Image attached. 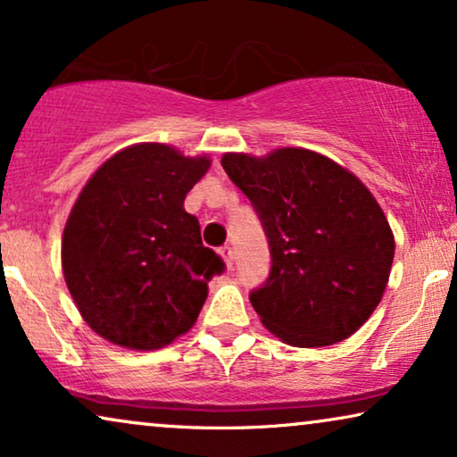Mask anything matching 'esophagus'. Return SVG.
Returning a JSON list of instances; mask_svg holds the SVG:
<instances>
[{
  "label": "esophagus",
  "instance_id": "34e87169",
  "mask_svg": "<svg viewBox=\"0 0 457 457\" xmlns=\"http://www.w3.org/2000/svg\"><path fill=\"white\" fill-rule=\"evenodd\" d=\"M218 253L222 255V260L227 262V266H228V268H233V264H235V253H233V247H230V245H222L220 249H218Z\"/></svg>",
  "mask_w": 457,
  "mask_h": 457
}]
</instances>
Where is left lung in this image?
Wrapping results in <instances>:
<instances>
[{
    "instance_id": "left-lung-1",
    "label": "left lung",
    "mask_w": 457,
    "mask_h": 457,
    "mask_svg": "<svg viewBox=\"0 0 457 457\" xmlns=\"http://www.w3.org/2000/svg\"><path fill=\"white\" fill-rule=\"evenodd\" d=\"M222 168L252 202L270 247L268 278L249 293L262 324L295 347L353 335L383 297L395 255L372 193L308 149L227 154Z\"/></svg>"
}]
</instances>
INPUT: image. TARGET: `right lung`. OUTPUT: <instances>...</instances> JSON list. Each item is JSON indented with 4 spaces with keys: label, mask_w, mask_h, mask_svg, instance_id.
Segmentation results:
<instances>
[{
    "label": "right lung",
    "mask_w": 457,
    "mask_h": 457,
    "mask_svg": "<svg viewBox=\"0 0 457 457\" xmlns=\"http://www.w3.org/2000/svg\"><path fill=\"white\" fill-rule=\"evenodd\" d=\"M210 168L162 143L122 149L68 216L62 268L85 322L116 345L160 349L195 324L224 262L183 202Z\"/></svg>",
    "instance_id": "add662e5"
}]
</instances>
